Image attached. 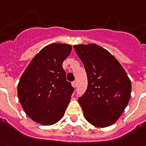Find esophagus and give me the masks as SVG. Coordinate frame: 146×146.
<instances>
[{"instance_id":"34e87169","label":"esophagus","mask_w":146,"mask_h":146,"mask_svg":"<svg viewBox=\"0 0 146 146\" xmlns=\"http://www.w3.org/2000/svg\"><path fill=\"white\" fill-rule=\"evenodd\" d=\"M72 86H73V87H76V82H72Z\"/></svg>"}]
</instances>
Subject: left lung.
<instances>
[{"mask_svg": "<svg viewBox=\"0 0 146 146\" xmlns=\"http://www.w3.org/2000/svg\"><path fill=\"white\" fill-rule=\"evenodd\" d=\"M75 51L87 72L88 86L78 98L86 120L96 127L115 123L131 97L127 73L107 50L96 44L75 45Z\"/></svg>", "mask_w": 146, "mask_h": 146, "instance_id": "obj_1", "label": "left lung"}]
</instances>
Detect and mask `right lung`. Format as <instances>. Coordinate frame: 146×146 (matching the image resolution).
<instances>
[{"mask_svg":"<svg viewBox=\"0 0 146 146\" xmlns=\"http://www.w3.org/2000/svg\"><path fill=\"white\" fill-rule=\"evenodd\" d=\"M71 50V45L62 43L44 47L20 77V103L28 116L38 123L53 125L64 116L74 90L62 68Z\"/></svg>","mask_w":146,"mask_h":146,"instance_id":"obj_1","label":"right lung"}]
</instances>
